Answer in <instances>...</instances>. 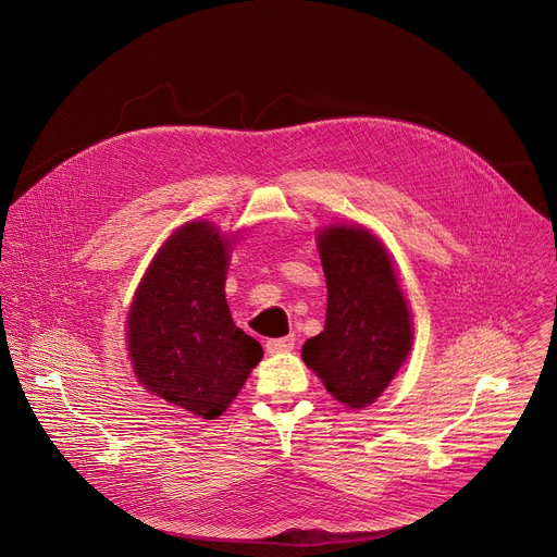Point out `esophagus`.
<instances>
[{"mask_svg":"<svg viewBox=\"0 0 557 557\" xmlns=\"http://www.w3.org/2000/svg\"><path fill=\"white\" fill-rule=\"evenodd\" d=\"M264 346H267V352H271V355H275V352H288V350H293V346H295V337L288 335V337L269 339Z\"/></svg>","mask_w":557,"mask_h":557,"instance_id":"34e87169","label":"esophagus"}]
</instances>
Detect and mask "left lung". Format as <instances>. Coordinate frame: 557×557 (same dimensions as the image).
I'll return each instance as SVG.
<instances>
[{
    "label": "left lung",
    "instance_id": "8db88e82",
    "mask_svg": "<svg viewBox=\"0 0 557 557\" xmlns=\"http://www.w3.org/2000/svg\"><path fill=\"white\" fill-rule=\"evenodd\" d=\"M320 258L329 284L326 326L304 344L301 359L337 401L363 408L410 352L408 304L385 249L366 228H329L320 235Z\"/></svg>",
    "mask_w": 557,
    "mask_h": 557
}]
</instances>
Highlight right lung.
<instances>
[{
  "label": "right lung",
  "instance_id": "right-lung-1",
  "mask_svg": "<svg viewBox=\"0 0 557 557\" xmlns=\"http://www.w3.org/2000/svg\"><path fill=\"white\" fill-rule=\"evenodd\" d=\"M224 273V237L189 222L158 251L127 320L138 381L202 419H218L262 359V346L231 320Z\"/></svg>",
  "mask_w": 557,
  "mask_h": 557
}]
</instances>
